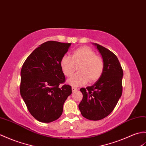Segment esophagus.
Here are the masks:
<instances>
[{
	"instance_id": "1",
	"label": "esophagus",
	"mask_w": 146,
	"mask_h": 146,
	"mask_svg": "<svg viewBox=\"0 0 146 146\" xmlns=\"http://www.w3.org/2000/svg\"><path fill=\"white\" fill-rule=\"evenodd\" d=\"M72 92H74L77 91V89L76 88V87H72Z\"/></svg>"
}]
</instances>
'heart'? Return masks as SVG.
I'll return each mask as SVG.
<instances>
[{"label":"heart","mask_w":146,"mask_h":146,"mask_svg":"<svg viewBox=\"0 0 146 146\" xmlns=\"http://www.w3.org/2000/svg\"><path fill=\"white\" fill-rule=\"evenodd\" d=\"M60 66L64 74L70 77L75 72L76 66L79 72L71 77L67 82L71 86L78 87L87 82L94 83L101 77L104 70V62L101 57L96 56L94 51L88 47H81L74 50L70 57L61 58Z\"/></svg>","instance_id":"obj_1"}]
</instances>
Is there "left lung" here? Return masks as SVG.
Listing matches in <instances>:
<instances>
[{
  "instance_id": "8db88e82",
  "label": "left lung",
  "mask_w": 146,
  "mask_h": 146,
  "mask_svg": "<svg viewBox=\"0 0 146 146\" xmlns=\"http://www.w3.org/2000/svg\"><path fill=\"white\" fill-rule=\"evenodd\" d=\"M94 45L102 57L104 70L94 85L80 89L83 98L79 109L83 117L99 121L111 114L121 97L123 70L114 53L98 44Z\"/></svg>"
}]
</instances>
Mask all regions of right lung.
<instances>
[{
    "label": "right lung",
    "instance_id": "right-lung-1",
    "mask_svg": "<svg viewBox=\"0 0 146 146\" xmlns=\"http://www.w3.org/2000/svg\"><path fill=\"white\" fill-rule=\"evenodd\" d=\"M70 45L56 41L44 42L29 55L22 67L21 95L29 112L41 122L59 119L65 101L72 94L70 86L59 87L66 80L60 61Z\"/></svg>",
    "mask_w": 146,
    "mask_h": 146
}]
</instances>
